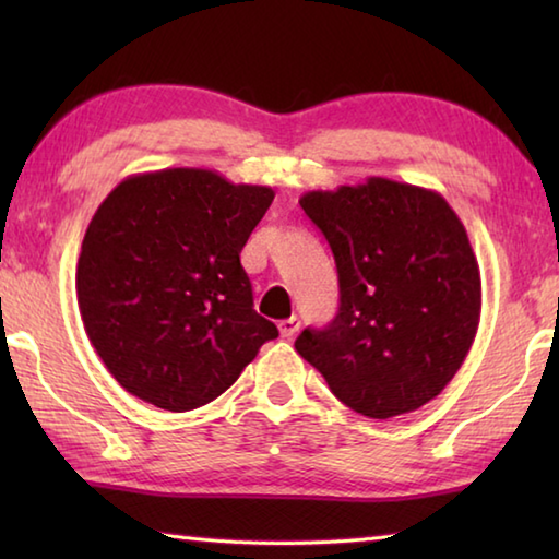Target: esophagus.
Listing matches in <instances>:
<instances>
[{"label": "esophagus", "mask_w": 559, "mask_h": 559, "mask_svg": "<svg viewBox=\"0 0 559 559\" xmlns=\"http://www.w3.org/2000/svg\"><path fill=\"white\" fill-rule=\"evenodd\" d=\"M278 330H281V337H293L300 330V320L296 316L283 318L278 320Z\"/></svg>", "instance_id": "1"}]
</instances>
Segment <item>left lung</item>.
Segmentation results:
<instances>
[{
	"label": "left lung",
	"mask_w": 559,
	"mask_h": 559,
	"mask_svg": "<svg viewBox=\"0 0 559 559\" xmlns=\"http://www.w3.org/2000/svg\"><path fill=\"white\" fill-rule=\"evenodd\" d=\"M300 206L333 249L340 310L296 349L340 402L372 419L439 396L480 320V271L456 212L433 189L367 177Z\"/></svg>",
	"instance_id": "8db88e82"
}]
</instances>
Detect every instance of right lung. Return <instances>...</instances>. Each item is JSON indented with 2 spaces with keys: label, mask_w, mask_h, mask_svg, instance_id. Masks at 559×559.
I'll return each instance as SVG.
<instances>
[{
  "label": "right lung",
  "mask_w": 559,
  "mask_h": 559,
  "mask_svg": "<svg viewBox=\"0 0 559 559\" xmlns=\"http://www.w3.org/2000/svg\"><path fill=\"white\" fill-rule=\"evenodd\" d=\"M214 169L130 175L83 236V328L122 390L167 412L212 402L278 328L253 310L239 253L273 202Z\"/></svg>",
  "instance_id": "add662e5"
}]
</instances>
